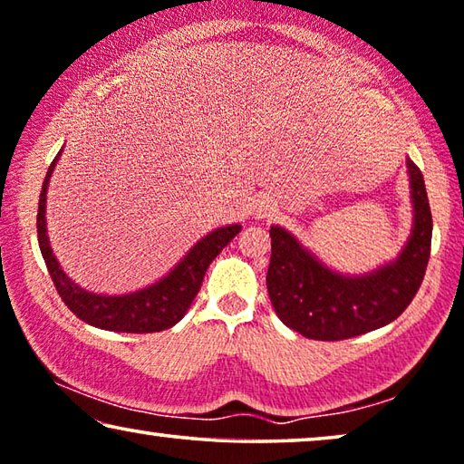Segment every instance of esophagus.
<instances>
[{"label": "esophagus", "instance_id": "1", "mask_svg": "<svg viewBox=\"0 0 464 464\" xmlns=\"http://www.w3.org/2000/svg\"><path fill=\"white\" fill-rule=\"evenodd\" d=\"M256 210H258V214H263V217H265V214H266V212H269V206H266V204H265V201H260V204H258V208H256Z\"/></svg>", "mask_w": 464, "mask_h": 464}]
</instances>
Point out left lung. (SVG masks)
I'll return each instance as SVG.
<instances>
[{"label":"left lung","instance_id":"left-lung-1","mask_svg":"<svg viewBox=\"0 0 464 464\" xmlns=\"http://www.w3.org/2000/svg\"><path fill=\"white\" fill-rule=\"evenodd\" d=\"M414 229L393 265L363 277L325 269L288 231L271 227L266 290L277 317L313 341H344L382 328L401 315L419 292L430 256L433 218L425 180L408 160Z\"/></svg>","mask_w":464,"mask_h":464}]
</instances>
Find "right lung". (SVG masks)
Returning a JSON list of instances; mask_svg holds the SVG:
<instances>
[{
    "mask_svg": "<svg viewBox=\"0 0 464 464\" xmlns=\"http://www.w3.org/2000/svg\"><path fill=\"white\" fill-rule=\"evenodd\" d=\"M61 155V153H58ZM58 160V158H56ZM56 160L48 168L44 179L42 193H39V210H37V241L42 256L48 266V273L54 282V288L63 303L73 311L82 322L96 328L111 332H128V334H147V332H161L172 328L185 315L188 306L198 296L204 282L208 266L214 258L223 252V247L241 231V225L223 227V229L212 231L204 239L193 246L185 260L169 273L161 282L149 285L147 290L134 292L126 296H101L92 292L82 290L64 271L58 266V260L52 254L48 235H45V191H48V180L54 169Z\"/></svg>",
    "mask_w": 464,
    "mask_h": 464,
    "instance_id": "obj_1",
    "label": "right lung"
}]
</instances>
